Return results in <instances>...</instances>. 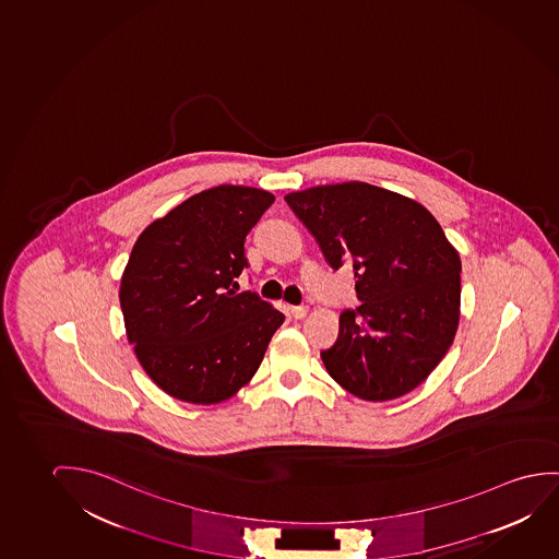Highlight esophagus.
Here are the masks:
<instances>
[{
	"label": "esophagus",
	"instance_id": "34e87169",
	"mask_svg": "<svg viewBox=\"0 0 559 559\" xmlns=\"http://www.w3.org/2000/svg\"><path fill=\"white\" fill-rule=\"evenodd\" d=\"M290 313L294 319H304L308 316V306H292Z\"/></svg>",
	"mask_w": 559,
	"mask_h": 559
}]
</instances>
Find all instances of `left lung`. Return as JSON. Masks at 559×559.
<instances>
[{"label": "left lung", "instance_id": "obj_1", "mask_svg": "<svg viewBox=\"0 0 559 559\" xmlns=\"http://www.w3.org/2000/svg\"><path fill=\"white\" fill-rule=\"evenodd\" d=\"M332 269L352 261L357 300L323 349L324 367L349 394L386 402L435 371L460 323L462 261L421 203L367 182L284 195Z\"/></svg>", "mask_w": 559, "mask_h": 559}]
</instances>
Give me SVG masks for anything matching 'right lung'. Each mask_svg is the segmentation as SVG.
<instances>
[{"label":"right lung","mask_w":559,"mask_h":559,"mask_svg":"<svg viewBox=\"0 0 559 559\" xmlns=\"http://www.w3.org/2000/svg\"><path fill=\"white\" fill-rule=\"evenodd\" d=\"M275 195L221 187L188 198L138 236L121 278L129 342L147 377L188 404H218L251 381L284 316L236 294L243 242Z\"/></svg>","instance_id":"add662e5"}]
</instances>
